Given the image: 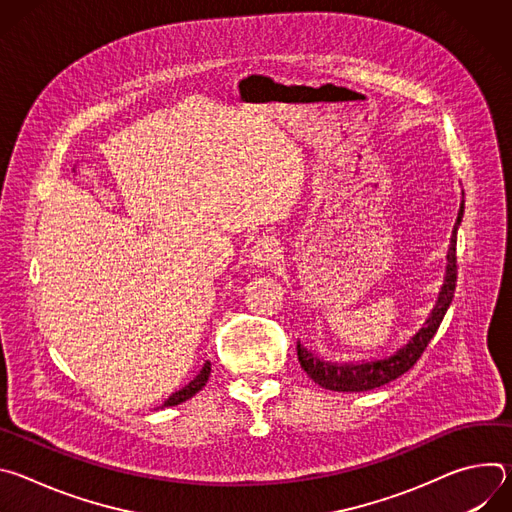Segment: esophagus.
Returning <instances> with one entry per match:
<instances>
[{
    "mask_svg": "<svg viewBox=\"0 0 512 512\" xmlns=\"http://www.w3.org/2000/svg\"><path fill=\"white\" fill-rule=\"evenodd\" d=\"M277 255H279L277 243L273 239H263V241H257L251 247L249 261H251V265H255L259 269H265V267H271L277 261Z\"/></svg>",
    "mask_w": 512,
    "mask_h": 512,
    "instance_id": "obj_1",
    "label": "esophagus"
}]
</instances>
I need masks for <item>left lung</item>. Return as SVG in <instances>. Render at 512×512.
<instances>
[{"instance_id": "1", "label": "left lung", "mask_w": 512, "mask_h": 512, "mask_svg": "<svg viewBox=\"0 0 512 512\" xmlns=\"http://www.w3.org/2000/svg\"><path fill=\"white\" fill-rule=\"evenodd\" d=\"M464 216V200L460 202L458 218L452 231L450 247H448V263H446V275L444 283L440 285V291H437L435 304L431 312L427 314L425 322L415 330V334L409 336V340L399 346L393 354H385L381 358L373 360H326L320 354H316L312 348H308L302 340H298V358L302 369L308 373V377L318 383L320 387L328 391H338V393H360V391H371L377 387H383L403 373H407L413 364L419 360L423 350L427 348L429 340L433 334L440 328L452 298L456 291V239H458V229Z\"/></svg>"}]
</instances>
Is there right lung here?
I'll return each instance as SVG.
<instances>
[{"label": "right lung", "mask_w": 512, "mask_h": 512, "mask_svg": "<svg viewBox=\"0 0 512 512\" xmlns=\"http://www.w3.org/2000/svg\"><path fill=\"white\" fill-rule=\"evenodd\" d=\"M208 377H210V360H206L204 364H202V369H200V373L188 383V385H184L180 391H176V393H172L166 401H164V405H162V409L164 407H174V405H180V403H184V401H188L190 397H194L198 391H202V387L206 385V381H208Z\"/></svg>", "instance_id": "add662e5"}]
</instances>
